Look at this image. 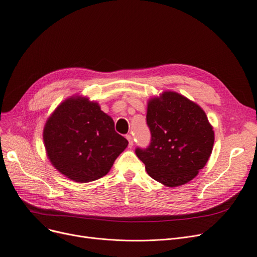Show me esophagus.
<instances>
[{
  "mask_svg": "<svg viewBox=\"0 0 257 257\" xmlns=\"http://www.w3.org/2000/svg\"><path fill=\"white\" fill-rule=\"evenodd\" d=\"M126 139H127L128 142H129V148H132V146H133V138H132L131 134H127Z\"/></svg>",
  "mask_w": 257,
  "mask_h": 257,
  "instance_id": "esophagus-1",
  "label": "esophagus"
}]
</instances>
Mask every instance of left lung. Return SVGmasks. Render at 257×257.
<instances>
[{"label": "left lung", "mask_w": 257, "mask_h": 257, "mask_svg": "<svg viewBox=\"0 0 257 257\" xmlns=\"http://www.w3.org/2000/svg\"><path fill=\"white\" fill-rule=\"evenodd\" d=\"M147 125L151 142L136 154L154 180L170 187L191 181L211 154L214 133L196 103L166 91L148 103Z\"/></svg>", "instance_id": "obj_1"}]
</instances>
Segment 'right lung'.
<instances>
[{"label":"right lung","instance_id":"obj_1","mask_svg":"<svg viewBox=\"0 0 257 257\" xmlns=\"http://www.w3.org/2000/svg\"><path fill=\"white\" fill-rule=\"evenodd\" d=\"M44 142L52 165L67 178L85 183L109 172L128 141L98 103L70 98L47 120Z\"/></svg>","mask_w":257,"mask_h":257}]
</instances>
